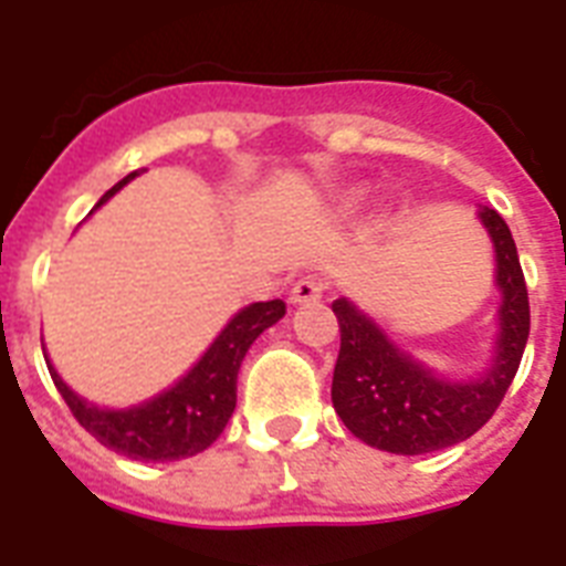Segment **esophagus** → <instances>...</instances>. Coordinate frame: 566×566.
I'll return each mask as SVG.
<instances>
[{
  "label": "esophagus",
  "instance_id": "34e87169",
  "mask_svg": "<svg viewBox=\"0 0 566 566\" xmlns=\"http://www.w3.org/2000/svg\"><path fill=\"white\" fill-rule=\"evenodd\" d=\"M326 291H328L326 279H319V275H305V279H300V282L291 287V302L293 305H296V302H314L319 300Z\"/></svg>",
  "mask_w": 566,
  "mask_h": 566
}]
</instances>
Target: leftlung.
Returning <instances> with one entry per match:
<instances>
[{
	"label": "left lung",
	"mask_w": 566,
	"mask_h": 566,
	"mask_svg": "<svg viewBox=\"0 0 566 566\" xmlns=\"http://www.w3.org/2000/svg\"><path fill=\"white\" fill-rule=\"evenodd\" d=\"M479 217L493 238L496 284L502 287L496 358L482 378H438L399 353L355 305L332 302L340 326L332 402L346 429L370 447L394 455H422L461 443L491 420L517 376L528 340L526 279L509 222L493 208H482Z\"/></svg>",
	"instance_id": "left-lung-1"
}]
</instances>
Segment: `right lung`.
I'll list each match as a JSON object with an SVG mask.
<instances>
[{
    "label": "right lung",
    "instance_id": "right-lung-1",
    "mask_svg": "<svg viewBox=\"0 0 566 566\" xmlns=\"http://www.w3.org/2000/svg\"><path fill=\"white\" fill-rule=\"evenodd\" d=\"M135 176L137 172H132L117 181L96 202V208ZM282 317V300L255 302V305L243 308L240 314H234L229 326L222 328L211 349L199 358V364L181 378L179 385H172L167 394L155 396L149 402L128 408V411H102L96 405H87L61 381L55 370L49 373L75 420L82 422L102 447L135 458V461H179V458L202 452L220 438L226 422L234 413V402H238V370L243 355L249 353V346L255 344V337L264 328H270Z\"/></svg>",
    "mask_w": 566,
    "mask_h": 566
}]
</instances>
